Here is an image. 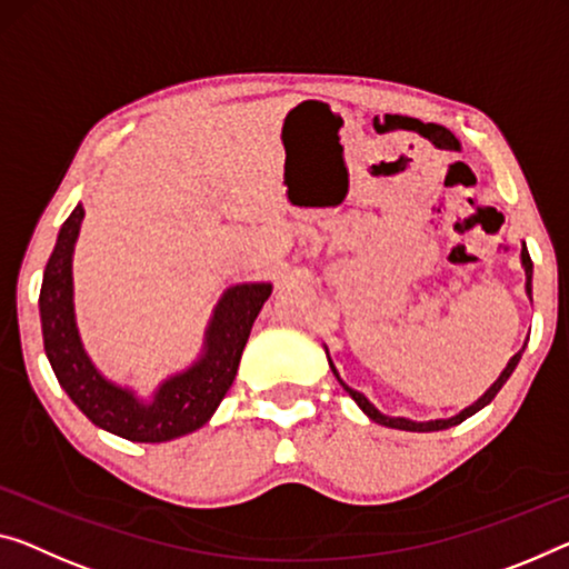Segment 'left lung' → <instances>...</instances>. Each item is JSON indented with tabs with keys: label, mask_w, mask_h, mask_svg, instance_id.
Returning a JSON list of instances; mask_svg holds the SVG:
<instances>
[{
	"label": "left lung",
	"mask_w": 569,
	"mask_h": 569,
	"mask_svg": "<svg viewBox=\"0 0 569 569\" xmlns=\"http://www.w3.org/2000/svg\"><path fill=\"white\" fill-rule=\"evenodd\" d=\"M521 264H523V272H527V292L531 295V269H535V264H531V257H529V251H527V243H523V249H521ZM521 353L523 351H519L517 356L511 358L509 361V366H506V369L501 371V376H498V379L493 381V387L486 391L483 397H480L476 405H470L468 409H462L460 415H456V417H450V419H432V422H412V419H407V417H387V415H381L379 409H376L369 399H366L361 391H356V389H351L348 387V383L340 379L338 376V371L333 369V363H330V369H333V373L338 376V381H340V387H343L348 395L353 397V401L358 407L363 409L366 415H369L373 422H379V425H383V427H395V430H409V432H435V430H448V427H456V425H460V422H466L468 417H473L478 409H483L488 401H493V397L498 395V391H501V387L506 381H509V376L513 373V369H517V363H519V358H521Z\"/></svg>",
	"instance_id": "8db88e82"
}]
</instances>
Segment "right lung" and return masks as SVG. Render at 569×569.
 Listing matches in <instances>:
<instances>
[{"label":"right lung","instance_id":"obj_1","mask_svg":"<svg viewBox=\"0 0 569 569\" xmlns=\"http://www.w3.org/2000/svg\"><path fill=\"white\" fill-rule=\"evenodd\" d=\"M83 206L66 218L40 287L42 343L60 387L76 407L113 435L134 442H168L203 427L233 383L243 346L272 284H236L221 297L206 336V353L190 369L170 376L152 399H139L96 371L73 318L71 257Z\"/></svg>","mask_w":569,"mask_h":569}]
</instances>
